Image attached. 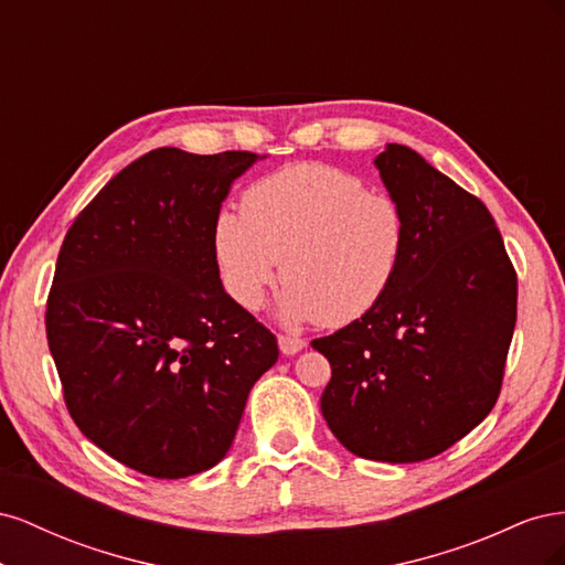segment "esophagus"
<instances>
[{"mask_svg":"<svg viewBox=\"0 0 565 565\" xmlns=\"http://www.w3.org/2000/svg\"><path fill=\"white\" fill-rule=\"evenodd\" d=\"M278 347H280V351L285 355H295V353H299L306 347V341L299 339V337H285V334H280L278 337Z\"/></svg>","mask_w":565,"mask_h":565,"instance_id":"1","label":"esophagus"}]
</instances>
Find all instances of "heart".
Segmentation results:
<instances>
[{
  "label": "heart",
  "instance_id": "b5f03b06",
  "mask_svg": "<svg viewBox=\"0 0 565 565\" xmlns=\"http://www.w3.org/2000/svg\"><path fill=\"white\" fill-rule=\"evenodd\" d=\"M243 214L221 212L214 254L231 299L256 311L280 276L276 316L287 328H341L370 313L396 280L407 216L337 167L303 162L252 183Z\"/></svg>",
  "mask_w": 565,
  "mask_h": 565
}]
</instances>
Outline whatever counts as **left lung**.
<instances>
[{
  "label": "left lung",
  "instance_id": "obj_1",
  "mask_svg": "<svg viewBox=\"0 0 565 565\" xmlns=\"http://www.w3.org/2000/svg\"><path fill=\"white\" fill-rule=\"evenodd\" d=\"M374 167L407 216L396 280L370 313L311 347L330 361L320 409L358 457L391 465L448 450L498 403L516 324V270L486 204L419 152Z\"/></svg>",
  "mask_w": 565,
  "mask_h": 565
}]
</instances>
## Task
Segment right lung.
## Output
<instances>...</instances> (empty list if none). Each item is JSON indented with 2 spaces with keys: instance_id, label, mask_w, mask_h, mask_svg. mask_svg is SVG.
Segmentation results:
<instances>
[{
  "instance_id": "add662e5",
  "label": "right lung",
  "mask_w": 565,
  "mask_h": 565,
  "mask_svg": "<svg viewBox=\"0 0 565 565\" xmlns=\"http://www.w3.org/2000/svg\"><path fill=\"white\" fill-rule=\"evenodd\" d=\"M262 158L150 150L100 188L58 252L46 339L67 413L146 476L218 465L254 382L278 361L276 337L226 295L214 254L221 202Z\"/></svg>"
}]
</instances>
